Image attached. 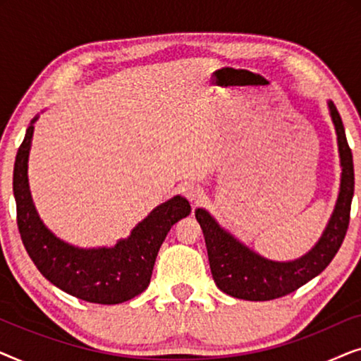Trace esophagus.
Here are the masks:
<instances>
[{"label":"esophagus","instance_id":"esophagus-1","mask_svg":"<svg viewBox=\"0 0 361 361\" xmlns=\"http://www.w3.org/2000/svg\"><path fill=\"white\" fill-rule=\"evenodd\" d=\"M184 195L192 202V204H197V202L204 199V190H202L199 185H189L184 189Z\"/></svg>","mask_w":361,"mask_h":361}]
</instances>
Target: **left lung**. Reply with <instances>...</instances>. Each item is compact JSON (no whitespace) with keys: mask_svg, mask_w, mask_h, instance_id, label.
<instances>
[{"mask_svg":"<svg viewBox=\"0 0 361 361\" xmlns=\"http://www.w3.org/2000/svg\"><path fill=\"white\" fill-rule=\"evenodd\" d=\"M327 106L337 135L342 174H340L338 197L332 215L319 241L307 253L290 261L268 259L236 240L205 209L195 210V219L205 236L212 276L216 288L231 298L271 300L294 293L300 286L322 273L342 246L348 228L350 207L353 199V156L337 108L330 100Z\"/></svg>","mask_w":361,"mask_h":361,"instance_id":"obj_1","label":"left lung"}]
</instances>
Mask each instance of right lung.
<instances>
[{
  "instance_id": "obj_1",
  "label": "right lung",
  "mask_w": 361,
  "mask_h": 361,
  "mask_svg": "<svg viewBox=\"0 0 361 361\" xmlns=\"http://www.w3.org/2000/svg\"><path fill=\"white\" fill-rule=\"evenodd\" d=\"M37 120L39 115L29 123L13 172L18 228L24 248L44 278L73 298L106 305L136 298L149 286L157 251L166 235L172 225L190 214V204L180 195L172 197L157 205L128 238L118 240L115 246L80 248L67 243L41 220L29 189L27 161Z\"/></svg>"
}]
</instances>
